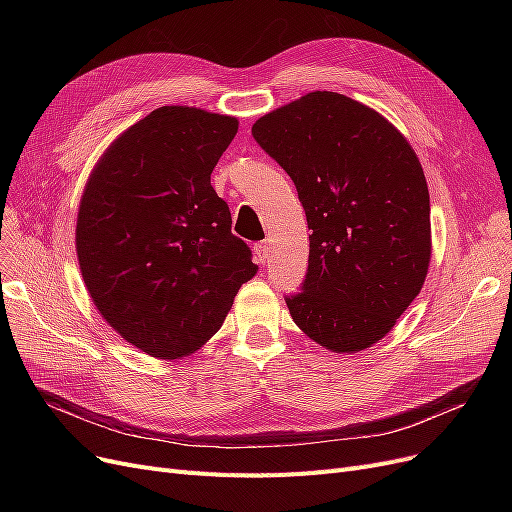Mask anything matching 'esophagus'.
<instances>
[{"label":"esophagus","mask_w":512,"mask_h":512,"mask_svg":"<svg viewBox=\"0 0 512 512\" xmlns=\"http://www.w3.org/2000/svg\"><path fill=\"white\" fill-rule=\"evenodd\" d=\"M270 242L267 240H261V242H255V247H253V253H255V259L259 261V263H265L267 261V257H270Z\"/></svg>","instance_id":"1"}]
</instances>
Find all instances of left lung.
<instances>
[{
	"instance_id": "1",
	"label": "left lung",
	"mask_w": 512,
	"mask_h": 512,
	"mask_svg": "<svg viewBox=\"0 0 512 512\" xmlns=\"http://www.w3.org/2000/svg\"><path fill=\"white\" fill-rule=\"evenodd\" d=\"M253 137L297 186L309 224L292 321L332 353L382 340L421 292L432 259L419 157L371 107L313 91L261 116Z\"/></svg>"
}]
</instances>
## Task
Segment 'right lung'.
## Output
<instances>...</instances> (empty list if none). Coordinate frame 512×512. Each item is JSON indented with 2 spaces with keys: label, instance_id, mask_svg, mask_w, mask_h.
I'll use <instances>...</instances> for the list:
<instances>
[{
  "label": "right lung",
  "instance_id": "right-lung-1",
  "mask_svg": "<svg viewBox=\"0 0 512 512\" xmlns=\"http://www.w3.org/2000/svg\"><path fill=\"white\" fill-rule=\"evenodd\" d=\"M236 132L234 116L157 107L105 149L85 184L80 274L107 324L155 359L199 351L259 270L211 186Z\"/></svg>",
  "mask_w": 512,
  "mask_h": 512
}]
</instances>
